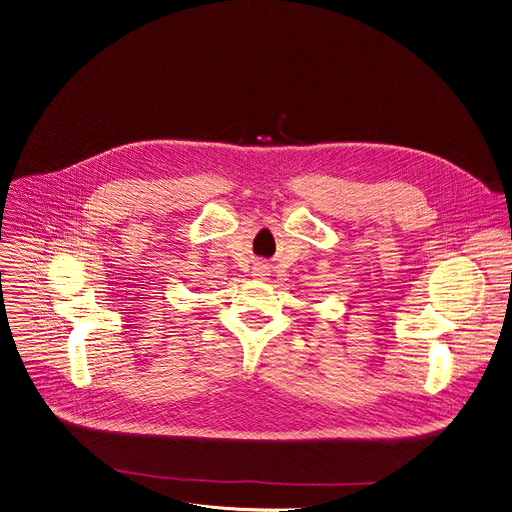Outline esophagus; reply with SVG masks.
<instances>
[{
  "label": "esophagus",
  "instance_id": "esophagus-1",
  "mask_svg": "<svg viewBox=\"0 0 512 512\" xmlns=\"http://www.w3.org/2000/svg\"><path fill=\"white\" fill-rule=\"evenodd\" d=\"M255 275H263V269H259V273H255Z\"/></svg>",
  "mask_w": 512,
  "mask_h": 512
}]
</instances>
